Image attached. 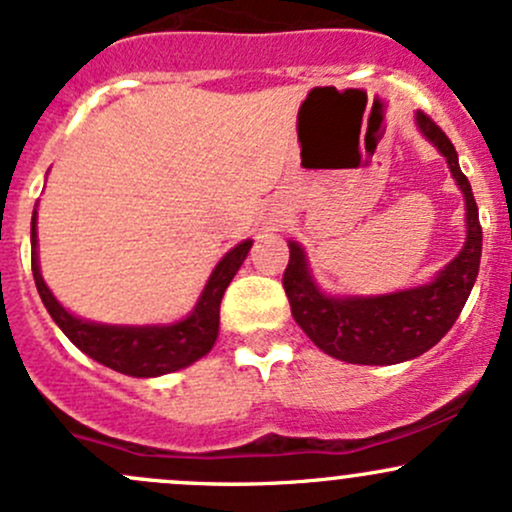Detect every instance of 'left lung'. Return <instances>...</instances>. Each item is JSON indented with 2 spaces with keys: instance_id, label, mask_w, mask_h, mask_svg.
I'll use <instances>...</instances> for the list:
<instances>
[{
  "instance_id": "left-lung-1",
  "label": "left lung",
  "mask_w": 512,
  "mask_h": 512,
  "mask_svg": "<svg viewBox=\"0 0 512 512\" xmlns=\"http://www.w3.org/2000/svg\"><path fill=\"white\" fill-rule=\"evenodd\" d=\"M423 136L447 157L466 204V243L457 257L432 279L415 289L381 296L323 294L308 272L306 255L299 243H289V265L284 269V291L291 316L325 355L350 364H398L420 357L435 347L462 313L481 262L479 206L471 194L469 179L459 170L457 150L440 126L415 114Z\"/></svg>"
}]
</instances>
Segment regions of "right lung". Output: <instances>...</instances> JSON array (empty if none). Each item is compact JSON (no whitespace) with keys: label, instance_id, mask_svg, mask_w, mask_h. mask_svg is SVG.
Returning <instances> with one entry per match:
<instances>
[{"label":"right lung","instance_id":"right-lung-1","mask_svg":"<svg viewBox=\"0 0 512 512\" xmlns=\"http://www.w3.org/2000/svg\"><path fill=\"white\" fill-rule=\"evenodd\" d=\"M36 211L31 218V269L36 279V289L41 294L43 306L48 308L50 318L58 323L72 345H77L84 355L97 359L104 367L114 372L138 376H160L189 367L211 350L218 338V320H221V299L226 294L230 279L235 277L243 260L250 252L252 240H245L228 252L216 269L211 272L209 282L201 291L199 303L184 320L172 325H101L89 323L72 316L60 306L58 299L50 294L43 282L41 267H38L36 250Z\"/></svg>","mask_w":512,"mask_h":512}]
</instances>
